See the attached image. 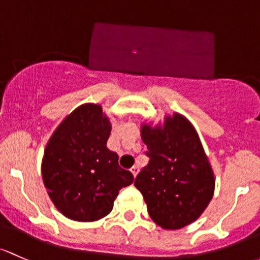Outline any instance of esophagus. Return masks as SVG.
<instances>
[{
  "instance_id": "esophagus-1",
  "label": "esophagus",
  "mask_w": 260,
  "mask_h": 260,
  "mask_svg": "<svg viewBox=\"0 0 260 260\" xmlns=\"http://www.w3.org/2000/svg\"><path fill=\"white\" fill-rule=\"evenodd\" d=\"M138 171H139L138 167H133V168L131 169V172H132V174H133V177H135V178H136V176L138 174Z\"/></svg>"
}]
</instances>
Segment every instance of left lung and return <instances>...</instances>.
I'll return each instance as SVG.
<instances>
[{"label": "left lung", "mask_w": 260, "mask_h": 260, "mask_svg": "<svg viewBox=\"0 0 260 260\" xmlns=\"http://www.w3.org/2000/svg\"><path fill=\"white\" fill-rule=\"evenodd\" d=\"M149 163L136 177L149 217L163 229L194 222L214 193V174L194 127L182 114L166 117L163 125L142 124Z\"/></svg>", "instance_id": "8db88e82"}]
</instances>
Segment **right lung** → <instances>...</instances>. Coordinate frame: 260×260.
<instances>
[{"mask_svg":"<svg viewBox=\"0 0 260 260\" xmlns=\"http://www.w3.org/2000/svg\"><path fill=\"white\" fill-rule=\"evenodd\" d=\"M111 122L100 105L86 103L62 121L48 141L42 178L56 208L77 222L106 217L133 174L107 148Z\"/></svg>","mask_w":260,"mask_h":260,"instance_id":"right-lung-1","label":"right lung"}]
</instances>
